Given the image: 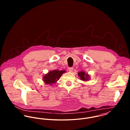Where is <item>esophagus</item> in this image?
<instances>
[{
  "instance_id": "34e87169",
  "label": "esophagus",
  "mask_w": 130,
  "mask_h": 130,
  "mask_svg": "<svg viewBox=\"0 0 130 130\" xmlns=\"http://www.w3.org/2000/svg\"><path fill=\"white\" fill-rule=\"evenodd\" d=\"M69 71L70 72H73V70H74V68H69Z\"/></svg>"
}]
</instances>
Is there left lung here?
<instances>
[{"mask_svg":"<svg viewBox=\"0 0 130 130\" xmlns=\"http://www.w3.org/2000/svg\"><path fill=\"white\" fill-rule=\"evenodd\" d=\"M78 75L80 77V79L84 82H87L91 79L90 75L88 73H85V72L81 71L78 73Z\"/></svg>","mask_w":130,"mask_h":130,"instance_id":"1","label":"left lung"}]
</instances>
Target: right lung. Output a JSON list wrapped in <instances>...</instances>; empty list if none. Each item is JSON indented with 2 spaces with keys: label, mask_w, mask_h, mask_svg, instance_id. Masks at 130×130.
<instances>
[{
  "label": "right lung",
  "mask_w": 130,
  "mask_h": 130,
  "mask_svg": "<svg viewBox=\"0 0 130 130\" xmlns=\"http://www.w3.org/2000/svg\"><path fill=\"white\" fill-rule=\"evenodd\" d=\"M65 73H66V71L64 70L59 71L55 70L52 71H50L46 74L43 75L42 80L45 84L53 86L54 84L57 82L61 77V75Z\"/></svg>",
  "instance_id": "add662e5"
}]
</instances>
